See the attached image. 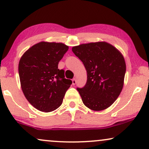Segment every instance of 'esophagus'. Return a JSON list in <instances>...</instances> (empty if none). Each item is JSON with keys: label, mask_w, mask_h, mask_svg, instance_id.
Instances as JSON below:
<instances>
[{"label": "esophagus", "mask_w": 149, "mask_h": 149, "mask_svg": "<svg viewBox=\"0 0 149 149\" xmlns=\"http://www.w3.org/2000/svg\"><path fill=\"white\" fill-rule=\"evenodd\" d=\"M72 85H75V84H76V83H77L76 79H73L72 80Z\"/></svg>", "instance_id": "esophagus-1"}]
</instances>
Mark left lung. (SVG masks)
<instances>
[{"label":"left lung","mask_w":149,"mask_h":149,"mask_svg":"<svg viewBox=\"0 0 149 149\" xmlns=\"http://www.w3.org/2000/svg\"><path fill=\"white\" fill-rule=\"evenodd\" d=\"M72 50L87 73L86 84L77 88L83 104L95 111L109 108L123 89L126 71L123 56L106 42L82 44Z\"/></svg>","instance_id":"1"}]
</instances>
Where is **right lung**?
<instances>
[{
	"mask_svg": "<svg viewBox=\"0 0 149 149\" xmlns=\"http://www.w3.org/2000/svg\"><path fill=\"white\" fill-rule=\"evenodd\" d=\"M68 50L63 43L40 42L24 53L19 63L22 89L38 111L52 112L62 104L72 81L66 79L58 63Z\"/></svg>",
	"mask_w": 149,
	"mask_h": 149,
	"instance_id": "add662e5",
	"label": "right lung"
}]
</instances>
